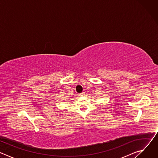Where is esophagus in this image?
Returning a JSON list of instances; mask_svg holds the SVG:
<instances>
[{
	"instance_id": "1",
	"label": "esophagus",
	"mask_w": 158,
	"mask_h": 158,
	"mask_svg": "<svg viewBox=\"0 0 158 158\" xmlns=\"http://www.w3.org/2000/svg\"><path fill=\"white\" fill-rule=\"evenodd\" d=\"M79 96H84V95H85V93H83V92H82V93H80V94H79Z\"/></svg>"
}]
</instances>
